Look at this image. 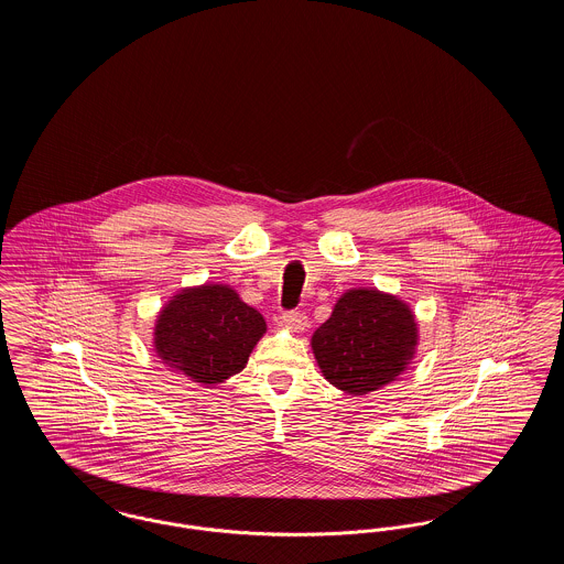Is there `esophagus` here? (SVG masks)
<instances>
[{"mask_svg":"<svg viewBox=\"0 0 564 564\" xmlns=\"http://www.w3.org/2000/svg\"><path fill=\"white\" fill-rule=\"evenodd\" d=\"M281 319L285 325H290L292 329H304L306 327V315L302 311H285Z\"/></svg>","mask_w":564,"mask_h":564,"instance_id":"34e87169","label":"esophagus"}]
</instances>
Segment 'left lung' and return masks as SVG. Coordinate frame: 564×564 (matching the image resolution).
Masks as SVG:
<instances>
[{"label":"left lung","instance_id":"8db88e82","mask_svg":"<svg viewBox=\"0 0 564 564\" xmlns=\"http://www.w3.org/2000/svg\"><path fill=\"white\" fill-rule=\"evenodd\" d=\"M311 345L334 387L364 395L408 368L416 347V322L395 295L349 290L313 334Z\"/></svg>","mask_w":564,"mask_h":564}]
</instances>
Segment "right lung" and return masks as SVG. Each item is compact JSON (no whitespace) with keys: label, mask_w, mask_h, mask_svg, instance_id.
<instances>
[{"label":"right lung","mask_w":564,"mask_h":564,"mask_svg":"<svg viewBox=\"0 0 564 564\" xmlns=\"http://www.w3.org/2000/svg\"><path fill=\"white\" fill-rule=\"evenodd\" d=\"M264 332V317L232 288L200 285L173 295L162 308L154 345L169 368L215 384L241 372Z\"/></svg>","instance_id":"obj_1"}]
</instances>
